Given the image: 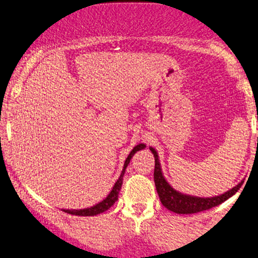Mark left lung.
Segmentation results:
<instances>
[{"label": "left lung", "instance_id": "8db88e82", "mask_svg": "<svg viewBox=\"0 0 258 258\" xmlns=\"http://www.w3.org/2000/svg\"><path fill=\"white\" fill-rule=\"evenodd\" d=\"M150 150H151L153 157H155V174H153V180H155L159 200H161L163 206L167 207L169 211L174 212V213L193 214L198 213V212L210 210L212 207H216L218 205H220L221 202L226 201L227 199H230L232 195L236 194L238 189L240 188V185L243 183V181L239 182L233 188H231L230 190L225 191L224 194L211 198H200L181 193V191L172 188V185H170V183L167 181V178L163 175L161 162H159L158 153L156 151V149L150 146Z\"/></svg>", "mask_w": 258, "mask_h": 258}]
</instances>
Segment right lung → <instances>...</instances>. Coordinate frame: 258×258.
I'll list each match as a JSON object with an SVG mask.
<instances>
[{"label":"right lung","mask_w":258,"mask_h":258,"mask_svg":"<svg viewBox=\"0 0 258 258\" xmlns=\"http://www.w3.org/2000/svg\"><path fill=\"white\" fill-rule=\"evenodd\" d=\"M145 148H146L145 144H138V145H136L135 148H133V150H132L131 152H130V155L127 156L125 163H123L122 171H121V174H120V177L118 178V180H116L115 184L113 185L112 190H110V193L108 195H107L106 199H103V200L100 201L99 204L94 205V206L88 207V208H82V210H61V211H64L65 213L73 214V216L93 217V216H96V214L103 213V212H106L107 210H109V208L112 207L114 204H115V201L118 200L119 191H120V189H121L123 175H125L127 165L130 164V162H131L132 157H133V156H135V153L137 151H139V150H143V149H145Z\"/></svg>","instance_id":"obj_1"}]
</instances>
